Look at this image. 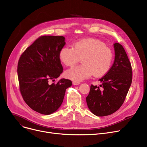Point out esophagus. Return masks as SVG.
<instances>
[{
  "label": "esophagus",
  "instance_id": "1",
  "mask_svg": "<svg viewBox=\"0 0 147 147\" xmlns=\"http://www.w3.org/2000/svg\"><path fill=\"white\" fill-rule=\"evenodd\" d=\"M79 84H80V82H74V81H73V84H74V85H79Z\"/></svg>",
  "mask_w": 147,
  "mask_h": 147
}]
</instances>
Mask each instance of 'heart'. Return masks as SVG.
I'll use <instances>...</instances> for the list:
<instances>
[{
  "label": "heart",
  "mask_w": 147,
  "mask_h": 147,
  "mask_svg": "<svg viewBox=\"0 0 147 147\" xmlns=\"http://www.w3.org/2000/svg\"><path fill=\"white\" fill-rule=\"evenodd\" d=\"M59 58L64 65L72 67L80 59L82 65L65 71V76L74 82H81L94 74L95 77L105 75L111 68L113 53L103 42L95 38H86L76 42L73 46L61 48Z\"/></svg>",
  "instance_id": "b5f03b06"
}]
</instances>
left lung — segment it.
I'll use <instances>...</instances> for the list:
<instances>
[{
    "label": "left lung",
    "instance_id": "8db88e82",
    "mask_svg": "<svg viewBox=\"0 0 147 147\" xmlns=\"http://www.w3.org/2000/svg\"><path fill=\"white\" fill-rule=\"evenodd\" d=\"M115 58L107 73L99 81V86L91 85L86 102L90 111L96 116H106L118 110L125 101L132 81L130 62L125 49L114 44Z\"/></svg>",
    "mask_w": 147,
    "mask_h": 147
}]
</instances>
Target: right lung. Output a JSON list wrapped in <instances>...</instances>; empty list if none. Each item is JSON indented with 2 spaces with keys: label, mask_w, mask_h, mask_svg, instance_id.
Here are the masks:
<instances>
[{
  "label": "right lung",
  "mask_w": 147,
  "mask_h": 147,
  "mask_svg": "<svg viewBox=\"0 0 147 147\" xmlns=\"http://www.w3.org/2000/svg\"><path fill=\"white\" fill-rule=\"evenodd\" d=\"M65 37L43 36L27 48L20 58L17 73L21 95L26 103L45 115L55 112L63 102L71 80L55 81L63 71L59 52L65 45Z\"/></svg>",
  "instance_id": "right-lung-1"
}]
</instances>
